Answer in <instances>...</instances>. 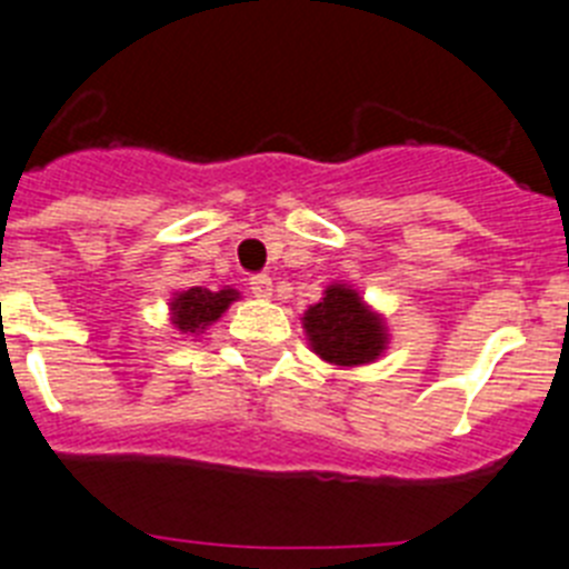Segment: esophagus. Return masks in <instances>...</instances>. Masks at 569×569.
<instances>
[{
    "mask_svg": "<svg viewBox=\"0 0 569 569\" xmlns=\"http://www.w3.org/2000/svg\"><path fill=\"white\" fill-rule=\"evenodd\" d=\"M248 289H251V295L254 298H271V277L269 274H251L248 277Z\"/></svg>",
    "mask_w": 569,
    "mask_h": 569,
    "instance_id": "1",
    "label": "esophagus"
}]
</instances>
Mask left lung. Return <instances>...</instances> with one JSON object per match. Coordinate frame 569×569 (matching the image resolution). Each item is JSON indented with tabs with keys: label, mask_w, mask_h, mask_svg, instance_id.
Masks as SVG:
<instances>
[{
	"label": "left lung",
	"mask_w": 569,
	"mask_h": 569,
	"mask_svg": "<svg viewBox=\"0 0 569 569\" xmlns=\"http://www.w3.org/2000/svg\"><path fill=\"white\" fill-rule=\"evenodd\" d=\"M312 350L332 365L356 367L373 361L385 350V327L381 318L361 303L347 286H329L321 303L309 307L303 315Z\"/></svg>",
	"instance_id": "1"
}]
</instances>
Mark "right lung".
<instances>
[{
    "mask_svg": "<svg viewBox=\"0 0 569 569\" xmlns=\"http://www.w3.org/2000/svg\"><path fill=\"white\" fill-rule=\"evenodd\" d=\"M237 300V292L233 289H219V292H211V289H202V286H193L188 292H181L179 298L173 300V323L179 332H199L208 323H213L219 315L226 312L228 303Z\"/></svg>",
    "mask_w": 569,
    "mask_h": 569,
    "instance_id": "add662e5",
    "label": "right lung"
}]
</instances>
